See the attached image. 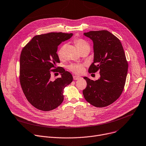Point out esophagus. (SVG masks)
<instances>
[{
  "label": "esophagus",
  "mask_w": 146,
  "mask_h": 146,
  "mask_svg": "<svg viewBox=\"0 0 146 146\" xmlns=\"http://www.w3.org/2000/svg\"><path fill=\"white\" fill-rule=\"evenodd\" d=\"M81 77L80 76H73V79L74 80H79Z\"/></svg>",
  "instance_id": "34e87169"
}]
</instances>
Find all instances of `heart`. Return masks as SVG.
Instances as JSON below:
<instances>
[{
    "label": "heart",
    "mask_w": 146,
    "mask_h": 146,
    "mask_svg": "<svg viewBox=\"0 0 146 146\" xmlns=\"http://www.w3.org/2000/svg\"><path fill=\"white\" fill-rule=\"evenodd\" d=\"M74 43L75 44L76 47L79 50H80L81 49L85 48H88L90 49V46L88 42H87L84 39L76 38L74 39ZM64 48H65V45L63 44L59 48L57 51V55L60 59H62L63 57ZM68 69L71 72L76 74H80L84 70V65L80 64L73 63L68 66Z\"/></svg>",
    "instance_id": "obj_1"
}]
</instances>
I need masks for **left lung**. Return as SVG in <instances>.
<instances>
[{
	"mask_svg": "<svg viewBox=\"0 0 146 146\" xmlns=\"http://www.w3.org/2000/svg\"><path fill=\"white\" fill-rule=\"evenodd\" d=\"M93 42L94 62L89 73L100 71L96 81L87 77V87L83 91L86 100L96 107H105L115 102L123 90L128 63L120 40L107 30L84 33Z\"/></svg>",
	"mask_w": 146,
	"mask_h": 146,
	"instance_id": "left-lung-1",
	"label": "left lung"
}]
</instances>
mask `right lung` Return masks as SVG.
<instances>
[{
  "label": "right lung",
  "mask_w": 146,
  "mask_h": 146,
  "mask_svg": "<svg viewBox=\"0 0 146 146\" xmlns=\"http://www.w3.org/2000/svg\"><path fill=\"white\" fill-rule=\"evenodd\" d=\"M73 34L50 33L34 36L21 52L20 82L29 102L36 109L49 111L63 102L64 88L73 81L72 74L60 67L57 55L58 46L70 39ZM51 71H58L61 77L53 81Z\"/></svg>",
  "instance_id": "obj_1"
}]
</instances>
